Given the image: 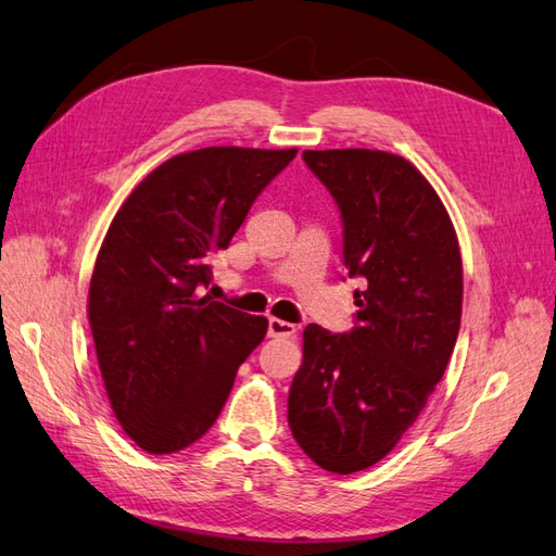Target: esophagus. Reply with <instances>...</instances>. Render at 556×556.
Listing matches in <instances>:
<instances>
[{"label": "esophagus", "instance_id": "esophagus-1", "mask_svg": "<svg viewBox=\"0 0 556 556\" xmlns=\"http://www.w3.org/2000/svg\"><path fill=\"white\" fill-rule=\"evenodd\" d=\"M296 334V325L280 320V318H268V337L276 339H290Z\"/></svg>", "mask_w": 556, "mask_h": 556}]
</instances>
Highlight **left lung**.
<instances>
[{
  "instance_id": "left-lung-1",
  "label": "left lung",
  "mask_w": 556,
  "mask_h": 556,
  "mask_svg": "<svg viewBox=\"0 0 556 556\" xmlns=\"http://www.w3.org/2000/svg\"><path fill=\"white\" fill-rule=\"evenodd\" d=\"M343 217V264L367 280L357 327L304 329L288 424L320 468L351 475L393 452L452 359L463 262L442 199L414 163L381 149L304 152Z\"/></svg>"
}]
</instances>
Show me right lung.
Wrapping results in <instances>:
<instances>
[{
    "label": "right lung",
    "mask_w": 556,
    "mask_h": 556,
    "mask_svg": "<svg viewBox=\"0 0 556 556\" xmlns=\"http://www.w3.org/2000/svg\"><path fill=\"white\" fill-rule=\"evenodd\" d=\"M296 149L203 147L163 161L118 207L88 288V323L118 426L173 454L217 421L264 315L199 296L262 189Z\"/></svg>",
    "instance_id": "add662e5"
}]
</instances>
